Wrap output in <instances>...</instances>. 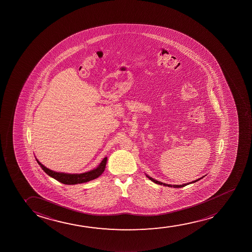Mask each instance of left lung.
<instances>
[{
	"instance_id": "8db88e82",
	"label": "left lung",
	"mask_w": 252,
	"mask_h": 252,
	"mask_svg": "<svg viewBox=\"0 0 252 252\" xmlns=\"http://www.w3.org/2000/svg\"><path fill=\"white\" fill-rule=\"evenodd\" d=\"M148 178H149L150 180H152V181L154 182V183H155V184H158V185H164V186H168V187H173V188H182V187H185V186H186V185H189V184H185V185H166V184H164V183H161V182L157 181V180H155V179H154V178H150V177H148ZM200 179H201V178H200ZM200 179H197V180L191 182V183H195V182H197L198 180H200Z\"/></svg>"
}]
</instances>
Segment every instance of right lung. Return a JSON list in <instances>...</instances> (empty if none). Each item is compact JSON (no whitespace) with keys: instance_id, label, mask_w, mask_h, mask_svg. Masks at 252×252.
I'll return each instance as SVG.
<instances>
[{"instance_id":"1","label":"right lung","mask_w":252,"mask_h":252,"mask_svg":"<svg viewBox=\"0 0 252 252\" xmlns=\"http://www.w3.org/2000/svg\"><path fill=\"white\" fill-rule=\"evenodd\" d=\"M106 161H107V157H105L102 160L100 164L96 169L88 171V172H85L81 174H67V173H62V172L51 171L41 164L40 162L37 159V163L44 170V171H45L49 176H51V178H55L56 180L63 183L64 185H77V184H82V183L91 181L95 178H98L104 172V168L106 165Z\"/></svg>"}]
</instances>
